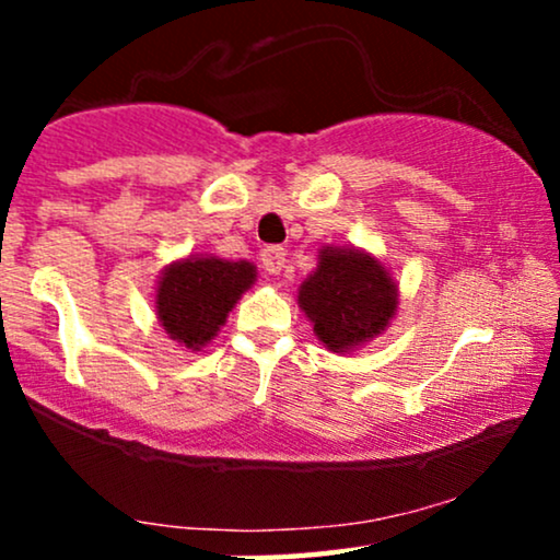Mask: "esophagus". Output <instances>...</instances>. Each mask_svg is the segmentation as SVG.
<instances>
[{
  "mask_svg": "<svg viewBox=\"0 0 560 560\" xmlns=\"http://www.w3.org/2000/svg\"><path fill=\"white\" fill-rule=\"evenodd\" d=\"M260 262H262V271L271 273V276H279L287 266V249L284 247H266L260 253Z\"/></svg>",
  "mask_w": 560,
  "mask_h": 560,
  "instance_id": "34e87169",
  "label": "esophagus"
}]
</instances>
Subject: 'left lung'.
Here are the masks:
<instances>
[{
	"label": "left lung",
	"instance_id": "obj_1",
	"mask_svg": "<svg viewBox=\"0 0 560 560\" xmlns=\"http://www.w3.org/2000/svg\"><path fill=\"white\" fill-rule=\"evenodd\" d=\"M316 260L298 289V305L326 350L352 355L389 329L400 284L387 262L352 244H326Z\"/></svg>",
	"mask_w": 560,
	"mask_h": 560
}]
</instances>
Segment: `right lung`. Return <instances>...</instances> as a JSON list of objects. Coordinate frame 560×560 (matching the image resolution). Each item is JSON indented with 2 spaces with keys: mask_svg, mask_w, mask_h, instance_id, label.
Listing matches in <instances>:
<instances>
[{
  "mask_svg": "<svg viewBox=\"0 0 560 560\" xmlns=\"http://www.w3.org/2000/svg\"><path fill=\"white\" fill-rule=\"evenodd\" d=\"M258 281V266L218 255H184L158 276L155 318L186 352H202Z\"/></svg>",
  "mask_w": 560,
  "mask_h": 560,
  "instance_id": "1",
  "label": "right lung"
}]
</instances>
